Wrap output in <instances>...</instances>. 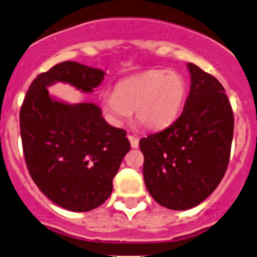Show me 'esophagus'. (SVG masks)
Segmentation results:
<instances>
[{
	"label": "esophagus",
	"mask_w": 257,
	"mask_h": 257,
	"mask_svg": "<svg viewBox=\"0 0 257 257\" xmlns=\"http://www.w3.org/2000/svg\"><path fill=\"white\" fill-rule=\"evenodd\" d=\"M128 139H129V142H131L132 148H138V146H139V139L137 138V137H134V136H128Z\"/></svg>",
	"instance_id": "esophagus-1"
}]
</instances>
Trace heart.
I'll return each instance as SVG.
<instances>
[{
    "label": "heart",
    "mask_w": 257,
    "mask_h": 257,
    "mask_svg": "<svg viewBox=\"0 0 257 257\" xmlns=\"http://www.w3.org/2000/svg\"><path fill=\"white\" fill-rule=\"evenodd\" d=\"M187 96V83L178 73L149 70L119 81L114 93L101 95V108L109 120L121 125L134 110L136 120L151 131L173 123Z\"/></svg>",
    "instance_id": "1"
}]
</instances>
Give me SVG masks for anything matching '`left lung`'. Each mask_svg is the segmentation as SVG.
Wrapping results in <instances>:
<instances>
[{"mask_svg": "<svg viewBox=\"0 0 257 257\" xmlns=\"http://www.w3.org/2000/svg\"><path fill=\"white\" fill-rule=\"evenodd\" d=\"M187 66L191 89L179 118L139 141L149 195L177 211L200 205L217 188L233 138V111L223 86L195 64Z\"/></svg>", "mask_w": 257, "mask_h": 257, "instance_id": "8db88e82", "label": "left lung"}]
</instances>
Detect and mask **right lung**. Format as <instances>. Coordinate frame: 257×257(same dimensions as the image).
<instances>
[{"label": "right lung", "mask_w": 257, "mask_h": 257, "mask_svg": "<svg viewBox=\"0 0 257 257\" xmlns=\"http://www.w3.org/2000/svg\"><path fill=\"white\" fill-rule=\"evenodd\" d=\"M104 75L79 62H60L32 81L20 111L30 176L49 200L74 212L91 211L108 200L131 143L124 129L104 120L98 105L55 100L47 86L62 81L91 93Z\"/></svg>", "instance_id": "obj_1"}]
</instances>
